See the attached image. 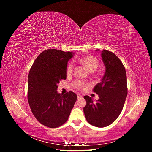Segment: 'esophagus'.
Masks as SVG:
<instances>
[{
  "instance_id": "esophagus-1",
  "label": "esophagus",
  "mask_w": 152,
  "mask_h": 152,
  "mask_svg": "<svg viewBox=\"0 0 152 152\" xmlns=\"http://www.w3.org/2000/svg\"><path fill=\"white\" fill-rule=\"evenodd\" d=\"M82 98V95L81 94H77V98L78 99H80V98Z\"/></svg>"
}]
</instances>
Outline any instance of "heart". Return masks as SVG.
<instances>
[{
    "label": "heart",
    "mask_w": 152,
    "mask_h": 152,
    "mask_svg": "<svg viewBox=\"0 0 152 152\" xmlns=\"http://www.w3.org/2000/svg\"><path fill=\"white\" fill-rule=\"evenodd\" d=\"M79 61L87 68V70L89 72H94L96 71L99 65L98 59L94 56H91V55L81 57L79 59ZM73 66H74V63L72 61L68 64L66 71L67 75H71L72 74ZM73 86L78 90H82L86 87V84L80 80H77L73 84Z\"/></svg>",
    "instance_id": "heart-1"
}]
</instances>
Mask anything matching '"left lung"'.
Returning a JSON list of instances; mask_svg holds the SVG:
<instances>
[{"instance_id": "8db88e82", "label": "left lung", "mask_w": 152, "mask_h": 152, "mask_svg": "<svg viewBox=\"0 0 152 152\" xmlns=\"http://www.w3.org/2000/svg\"><path fill=\"white\" fill-rule=\"evenodd\" d=\"M101 53L105 72L102 81L93 89L99 99L94 102L93 98L85 96L84 112L87 121L92 126L104 127L112 124L121 114L127 98V87L126 72L122 61L109 50L103 49Z\"/></svg>"}]
</instances>
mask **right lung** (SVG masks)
Instances as JSON below:
<instances>
[{"label":"right lung","mask_w":152,"mask_h":152,"mask_svg":"<svg viewBox=\"0 0 152 152\" xmlns=\"http://www.w3.org/2000/svg\"><path fill=\"white\" fill-rule=\"evenodd\" d=\"M72 52L48 49L41 53L31 67L28 77V101L34 115L40 124L50 128L67 121L77 99L75 93H58L59 81L66 78L68 61Z\"/></svg>","instance_id":"1"}]
</instances>
